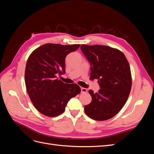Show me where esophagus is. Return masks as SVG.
<instances>
[{
  "mask_svg": "<svg viewBox=\"0 0 154 154\" xmlns=\"http://www.w3.org/2000/svg\"><path fill=\"white\" fill-rule=\"evenodd\" d=\"M81 92H82V93H86L87 92V89L86 88L82 87L81 88Z\"/></svg>",
  "mask_w": 154,
  "mask_h": 154,
  "instance_id": "34e87169",
  "label": "esophagus"
}]
</instances>
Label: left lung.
Wrapping results in <instances>:
<instances>
[{
    "label": "left lung",
    "mask_w": 154,
    "mask_h": 154,
    "mask_svg": "<svg viewBox=\"0 0 154 154\" xmlns=\"http://www.w3.org/2000/svg\"><path fill=\"white\" fill-rule=\"evenodd\" d=\"M81 50L91 65V78L97 79L100 89L88 92L90 104L84 106L86 114L97 121H105L117 114L127 101L132 87L128 60L117 49L106 45L82 44Z\"/></svg>",
    "instance_id": "1"
}]
</instances>
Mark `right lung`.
<instances>
[{
  "instance_id": "1",
  "label": "right lung",
  "mask_w": 154,
  "mask_h": 154,
  "mask_svg": "<svg viewBox=\"0 0 154 154\" xmlns=\"http://www.w3.org/2000/svg\"><path fill=\"white\" fill-rule=\"evenodd\" d=\"M80 45L46 44L36 49L27 59L26 89L32 104L41 114L49 117L61 114L70 99L80 93L81 88L76 83H65L57 78L66 72L67 55Z\"/></svg>"
}]
</instances>
